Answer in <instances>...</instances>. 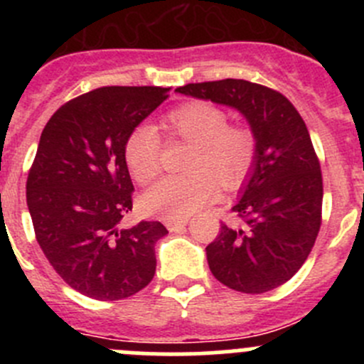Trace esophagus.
Wrapping results in <instances>:
<instances>
[{
	"label": "esophagus",
	"instance_id": "esophagus-1",
	"mask_svg": "<svg viewBox=\"0 0 364 364\" xmlns=\"http://www.w3.org/2000/svg\"><path fill=\"white\" fill-rule=\"evenodd\" d=\"M188 223V218H181V220H167L165 222V227H167L171 232H178V230H181L183 227Z\"/></svg>",
	"mask_w": 364,
	"mask_h": 364
}]
</instances>
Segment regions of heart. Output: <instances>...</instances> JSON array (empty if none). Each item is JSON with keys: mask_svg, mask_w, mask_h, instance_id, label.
<instances>
[{"mask_svg": "<svg viewBox=\"0 0 364 364\" xmlns=\"http://www.w3.org/2000/svg\"><path fill=\"white\" fill-rule=\"evenodd\" d=\"M171 137L193 146L186 174L168 176L148 190L142 208L149 215L179 220L193 215L218 196V177L236 188L250 174L257 156V137L247 124H229L227 114L208 102H186L164 117ZM124 160L132 176L146 185L161 168V141L149 124H139L124 142Z\"/></svg>", "mask_w": 364, "mask_h": 364, "instance_id": "obj_1", "label": "heart"}]
</instances>
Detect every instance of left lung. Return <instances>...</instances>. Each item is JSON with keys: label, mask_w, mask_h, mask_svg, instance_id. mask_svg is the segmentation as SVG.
Masks as SVG:
<instances>
[{"label": "left lung", "mask_w": 364, "mask_h": 364, "mask_svg": "<svg viewBox=\"0 0 364 364\" xmlns=\"http://www.w3.org/2000/svg\"><path fill=\"white\" fill-rule=\"evenodd\" d=\"M176 91L236 109L257 137L255 164L232 208L241 223H222L205 247L213 277L245 294L280 287L303 266L321 229V164L303 117L282 93L243 79Z\"/></svg>", "instance_id": "left-lung-1"}]
</instances>
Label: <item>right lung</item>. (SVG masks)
<instances>
[{"mask_svg": "<svg viewBox=\"0 0 364 364\" xmlns=\"http://www.w3.org/2000/svg\"><path fill=\"white\" fill-rule=\"evenodd\" d=\"M168 87L107 86L61 105L40 135L26 183L35 236L58 274L80 294L117 301L155 277L160 222L119 227L132 211L124 142Z\"/></svg>", "mask_w": 364, "mask_h": 364, "instance_id": "obj_1", "label": "right lung"}]
</instances>
